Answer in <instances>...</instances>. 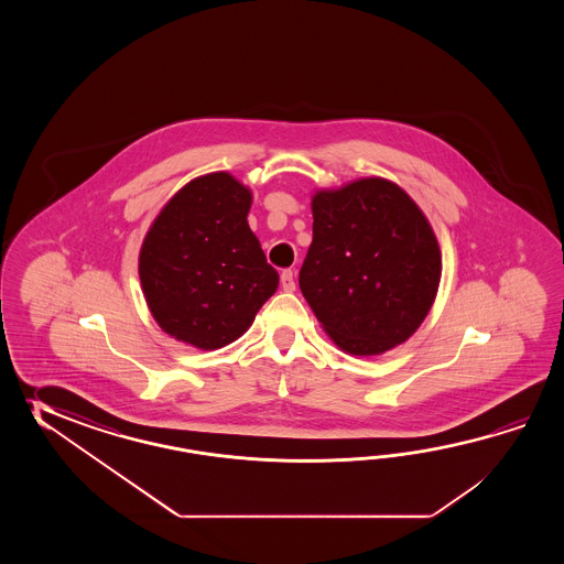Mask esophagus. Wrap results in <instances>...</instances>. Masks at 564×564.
Masks as SVG:
<instances>
[{"mask_svg": "<svg viewBox=\"0 0 564 564\" xmlns=\"http://www.w3.org/2000/svg\"><path fill=\"white\" fill-rule=\"evenodd\" d=\"M280 284H282L284 292H294V290H296V282H294L292 270H284V272L280 274Z\"/></svg>", "mask_w": 564, "mask_h": 564, "instance_id": "esophagus-1", "label": "esophagus"}]
</instances>
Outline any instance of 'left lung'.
<instances>
[{"label": "left lung", "mask_w": 564, "mask_h": 564, "mask_svg": "<svg viewBox=\"0 0 564 564\" xmlns=\"http://www.w3.org/2000/svg\"><path fill=\"white\" fill-rule=\"evenodd\" d=\"M300 290L336 347L355 357L405 343L442 280V250L420 205L393 181L362 177L312 195Z\"/></svg>", "instance_id": "left-lung-1"}]
</instances>
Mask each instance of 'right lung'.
Masks as SVG:
<instances>
[{
  "instance_id": "obj_1",
  "label": "right lung",
  "mask_w": 564,
  "mask_h": 564,
  "mask_svg": "<svg viewBox=\"0 0 564 564\" xmlns=\"http://www.w3.org/2000/svg\"><path fill=\"white\" fill-rule=\"evenodd\" d=\"M252 192L228 171L195 177L144 236L139 278L163 333L202 350L238 340L278 288L248 226Z\"/></svg>"
}]
</instances>
